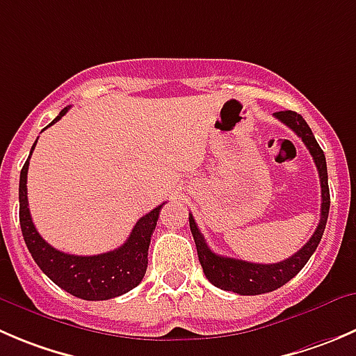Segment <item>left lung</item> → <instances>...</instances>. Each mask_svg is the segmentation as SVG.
<instances>
[{"instance_id":"8db88e82","label":"left lung","mask_w":356,"mask_h":356,"mask_svg":"<svg viewBox=\"0 0 356 356\" xmlns=\"http://www.w3.org/2000/svg\"><path fill=\"white\" fill-rule=\"evenodd\" d=\"M275 118L280 120L289 129L294 130L296 136L301 137L305 146L312 153L313 161H315L316 170H318L320 175V186H322L320 222L313 236L308 240V243L301 250L296 252L292 257L285 259L282 262H275V264H257V262L241 261V259L224 257V255H217L210 250L209 245L205 243V238H203L198 226H196L195 219H193V216H189V227H191L193 238H195L196 252H198L200 264H202L205 277L216 287L240 296H257L266 294V292H273L280 289L282 285L287 284L289 280H292L305 268V264L309 261L313 252L318 247L323 231H325L327 217H329V175H327V161L322 147L316 143L315 136H313L312 129L305 122V118L296 111H278L275 113Z\"/></svg>"}]
</instances>
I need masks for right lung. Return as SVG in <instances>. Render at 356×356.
I'll list each match as a JSON object with an SVG mask.
<instances>
[{"mask_svg": "<svg viewBox=\"0 0 356 356\" xmlns=\"http://www.w3.org/2000/svg\"><path fill=\"white\" fill-rule=\"evenodd\" d=\"M67 111L69 108L62 109L50 125L57 123ZM36 143L31 147V153H33ZM29 158L20 170L19 217L24 241H26L36 264L40 266V270L55 285L76 298L85 299V301H106V299L118 298L137 287L146 275L151 236H153L163 205H158L149 213L140 217L134 226L129 240L115 250L97 255L64 254L41 238L31 219L29 203H27Z\"/></svg>", "mask_w": 356, "mask_h": 356, "instance_id": "obj_1", "label": "right lung"}]
</instances>
